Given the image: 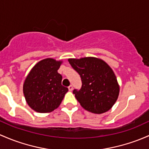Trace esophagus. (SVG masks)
Segmentation results:
<instances>
[{"label":"esophagus","mask_w":149,"mask_h":149,"mask_svg":"<svg viewBox=\"0 0 149 149\" xmlns=\"http://www.w3.org/2000/svg\"><path fill=\"white\" fill-rule=\"evenodd\" d=\"M68 90H69L70 91H73V86H68Z\"/></svg>","instance_id":"34e87169"}]
</instances>
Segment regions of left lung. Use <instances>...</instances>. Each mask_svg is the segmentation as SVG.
<instances>
[{"instance_id": "1", "label": "left lung", "mask_w": 149, "mask_h": 149, "mask_svg": "<svg viewBox=\"0 0 149 149\" xmlns=\"http://www.w3.org/2000/svg\"><path fill=\"white\" fill-rule=\"evenodd\" d=\"M68 62L82 81L81 89L73 91L81 106L97 114L110 110L119 94V85L111 68L94 57L69 58Z\"/></svg>"}]
</instances>
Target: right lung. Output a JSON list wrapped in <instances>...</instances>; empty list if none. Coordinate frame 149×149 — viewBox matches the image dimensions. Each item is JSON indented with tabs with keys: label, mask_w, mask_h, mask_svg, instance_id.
<instances>
[{
	"label": "right lung",
	"mask_w": 149,
	"mask_h": 149,
	"mask_svg": "<svg viewBox=\"0 0 149 149\" xmlns=\"http://www.w3.org/2000/svg\"><path fill=\"white\" fill-rule=\"evenodd\" d=\"M61 61L46 58L37 63L24 81L23 93L28 105L35 111L49 113L60 106L68 88L61 85L58 73Z\"/></svg>",
	"instance_id": "add662e5"
}]
</instances>
